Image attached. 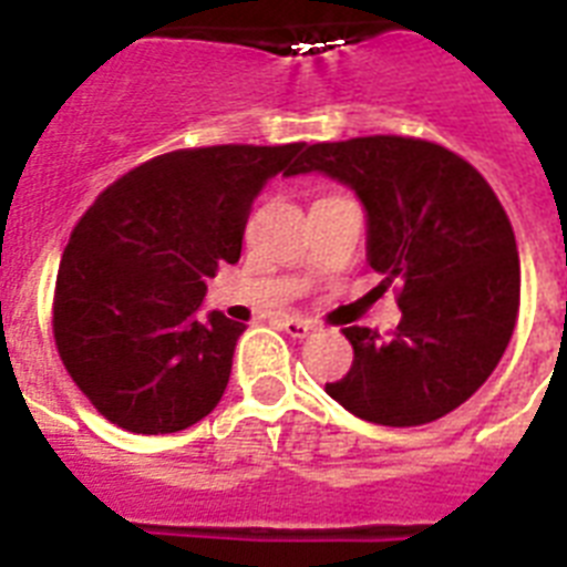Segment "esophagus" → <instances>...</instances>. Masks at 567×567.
Instances as JSON below:
<instances>
[{"label":"esophagus","instance_id":"obj_1","mask_svg":"<svg viewBox=\"0 0 567 567\" xmlns=\"http://www.w3.org/2000/svg\"><path fill=\"white\" fill-rule=\"evenodd\" d=\"M282 329L291 338H309L311 332H318V323H315V320H306V318H285Z\"/></svg>","mask_w":567,"mask_h":567}]
</instances>
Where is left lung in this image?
Here are the masks:
<instances>
[{
  "instance_id": "1",
  "label": "left lung",
  "mask_w": 567,
  "mask_h": 567,
  "mask_svg": "<svg viewBox=\"0 0 567 567\" xmlns=\"http://www.w3.org/2000/svg\"><path fill=\"white\" fill-rule=\"evenodd\" d=\"M300 173L359 196L368 265L403 285L394 336L344 329L353 368L327 394L382 426H421L458 409L492 377L518 318V247L501 199L465 158L414 137L315 144L288 176Z\"/></svg>"
}]
</instances>
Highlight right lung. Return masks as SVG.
I'll return each instance as SVG.
<instances>
[{"label":"right lung","instance_id":"right-lung-1","mask_svg":"<svg viewBox=\"0 0 567 567\" xmlns=\"http://www.w3.org/2000/svg\"><path fill=\"white\" fill-rule=\"evenodd\" d=\"M302 150L229 144L158 155L75 223L52 329L66 373L111 423L167 435L220 403L247 327L205 315V279L238 261L252 199Z\"/></svg>","mask_w":567,"mask_h":567}]
</instances>
